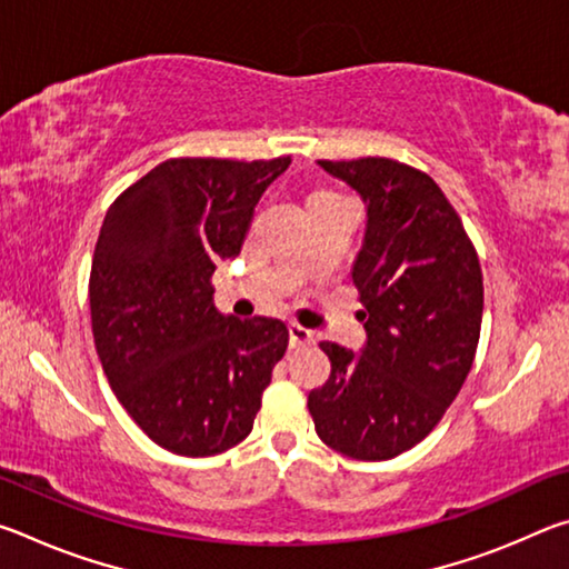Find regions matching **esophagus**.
I'll list each match as a JSON object with an SVG mask.
<instances>
[{
    "label": "esophagus",
    "mask_w": 569,
    "mask_h": 569,
    "mask_svg": "<svg viewBox=\"0 0 569 569\" xmlns=\"http://www.w3.org/2000/svg\"><path fill=\"white\" fill-rule=\"evenodd\" d=\"M288 336H291L293 349H298V346H311L316 341L313 333L308 331V329H303V326H298V323H291V329H288Z\"/></svg>",
    "instance_id": "esophagus-1"
}]
</instances>
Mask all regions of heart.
Here are the masks:
<instances>
[{
	"label": "heart",
	"instance_id": "obj_1",
	"mask_svg": "<svg viewBox=\"0 0 569 569\" xmlns=\"http://www.w3.org/2000/svg\"><path fill=\"white\" fill-rule=\"evenodd\" d=\"M316 192H326V190H316Z\"/></svg>",
	"mask_w": 569,
	"mask_h": 569
}]
</instances>
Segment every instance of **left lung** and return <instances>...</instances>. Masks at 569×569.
<instances>
[{
  "instance_id": "8db88e82",
  "label": "left lung",
  "mask_w": 569,
  "mask_h": 569,
  "mask_svg": "<svg viewBox=\"0 0 569 569\" xmlns=\"http://www.w3.org/2000/svg\"><path fill=\"white\" fill-rule=\"evenodd\" d=\"M366 200L353 263L366 346L323 341L331 377L308 393L323 445L361 461L401 455L437 427L475 363L485 286L477 248L427 172L391 158L319 160Z\"/></svg>"
}]
</instances>
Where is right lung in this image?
Listing matches in <instances>:
<instances>
[{"label": "right lung", "instance_id": "add662e5", "mask_svg": "<svg viewBox=\"0 0 569 569\" xmlns=\"http://www.w3.org/2000/svg\"><path fill=\"white\" fill-rule=\"evenodd\" d=\"M288 166L291 156L170 158L104 216L90 271L94 349L124 411L172 455L243 441L288 349L283 321L213 306L216 263L240 253L258 200Z\"/></svg>", "mask_w": 569, "mask_h": 569}]
</instances>
